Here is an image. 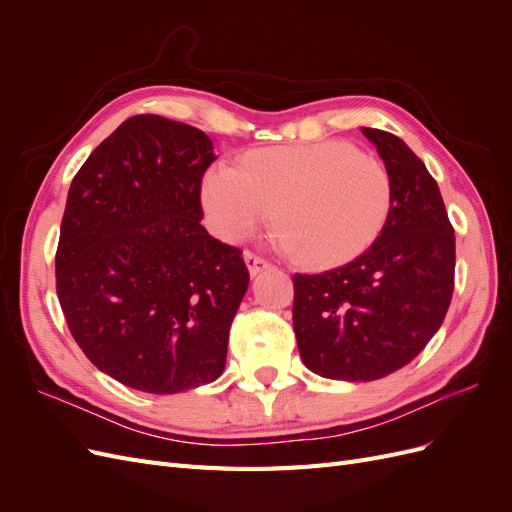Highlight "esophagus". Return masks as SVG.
I'll return each instance as SVG.
<instances>
[{
  "instance_id": "esophagus-1",
  "label": "esophagus",
  "mask_w": 512,
  "mask_h": 512,
  "mask_svg": "<svg viewBox=\"0 0 512 512\" xmlns=\"http://www.w3.org/2000/svg\"><path fill=\"white\" fill-rule=\"evenodd\" d=\"M243 258H245V265H247V271H250V275L254 277V275H258L260 271H265V269H269L271 265H269V260H265L262 256H258V254H254V252H245L243 254Z\"/></svg>"
}]
</instances>
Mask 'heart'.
Here are the masks:
<instances>
[{
	"mask_svg": "<svg viewBox=\"0 0 512 512\" xmlns=\"http://www.w3.org/2000/svg\"><path fill=\"white\" fill-rule=\"evenodd\" d=\"M391 177L350 143L320 141L247 153L239 168L213 166L203 209L218 237L241 241L277 211L280 245L312 267H333L374 243L391 211Z\"/></svg>",
	"mask_w": 512,
	"mask_h": 512,
	"instance_id": "obj_1",
	"label": "heart"
}]
</instances>
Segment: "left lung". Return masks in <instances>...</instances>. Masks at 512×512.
Here are the masks:
<instances>
[{
	"mask_svg": "<svg viewBox=\"0 0 512 512\" xmlns=\"http://www.w3.org/2000/svg\"><path fill=\"white\" fill-rule=\"evenodd\" d=\"M391 177V211L367 252L324 273H294L301 359L331 380H380L438 333L455 286V230L436 179L399 136L361 128Z\"/></svg>",
	"mask_w": 512,
	"mask_h": 512,
	"instance_id": "1",
	"label": "left lung"
}]
</instances>
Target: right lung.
<instances>
[{"mask_svg":"<svg viewBox=\"0 0 512 512\" xmlns=\"http://www.w3.org/2000/svg\"><path fill=\"white\" fill-rule=\"evenodd\" d=\"M211 138L134 115L72 179L55 254L68 329L100 371L173 395L218 380L250 284L239 247L213 239L200 183Z\"/></svg>","mask_w":512,"mask_h":512,"instance_id":"add662e5","label":"right lung"}]
</instances>
